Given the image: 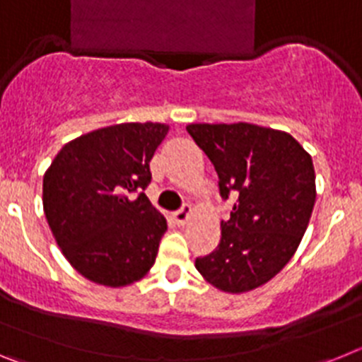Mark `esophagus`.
Listing matches in <instances>:
<instances>
[{"instance_id": "obj_1", "label": "esophagus", "mask_w": 362, "mask_h": 362, "mask_svg": "<svg viewBox=\"0 0 362 362\" xmlns=\"http://www.w3.org/2000/svg\"><path fill=\"white\" fill-rule=\"evenodd\" d=\"M190 214H192L190 204H185V206H181L177 212H174L175 223H177V225H185V223L188 221V217H190Z\"/></svg>"}]
</instances>
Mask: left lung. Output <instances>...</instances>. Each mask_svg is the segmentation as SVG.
I'll use <instances>...</instances> for the list:
<instances>
[{
    "instance_id": "1",
    "label": "left lung",
    "mask_w": 362,
    "mask_h": 362,
    "mask_svg": "<svg viewBox=\"0 0 362 362\" xmlns=\"http://www.w3.org/2000/svg\"><path fill=\"white\" fill-rule=\"evenodd\" d=\"M212 161L223 199L233 197L212 254L196 259L201 276L230 293L254 290L296 254L315 204L310 153L290 134L250 123L188 124Z\"/></svg>"
}]
</instances>
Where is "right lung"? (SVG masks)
<instances>
[{"mask_svg": "<svg viewBox=\"0 0 362 362\" xmlns=\"http://www.w3.org/2000/svg\"><path fill=\"white\" fill-rule=\"evenodd\" d=\"M161 123H121L66 143L43 175V210L63 255L105 286L139 281L156 263L166 219L145 188Z\"/></svg>", "mask_w": 362, "mask_h": 362, "instance_id": "1", "label": "right lung"}]
</instances>
